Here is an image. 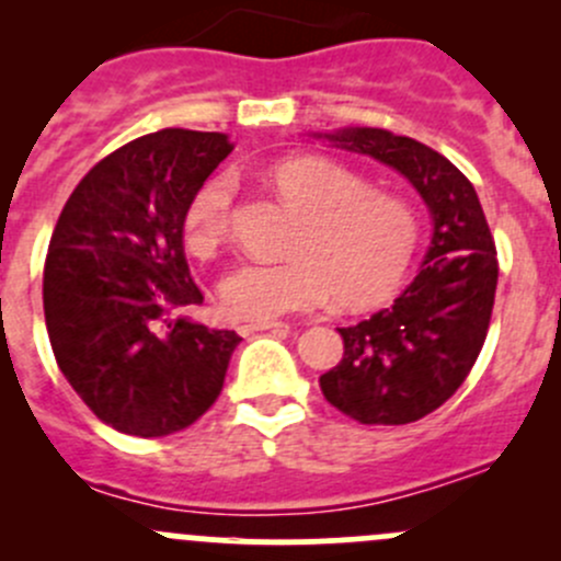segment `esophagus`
Instances as JSON below:
<instances>
[{
	"label": "esophagus",
	"instance_id": "obj_1",
	"mask_svg": "<svg viewBox=\"0 0 561 561\" xmlns=\"http://www.w3.org/2000/svg\"><path fill=\"white\" fill-rule=\"evenodd\" d=\"M279 328H287V322H279V320L249 322V325H239V333H241V336H249V333H257V331H279Z\"/></svg>",
	"mask_w": 561,
	"mask_h": 561
}]
</instances>
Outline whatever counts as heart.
<instances>
[{
  "label": "heart",
  "mask_w": 561,
  "mask_h": 561,
  "mask_svg": "<svg viewBox=\"0 0 561 561\" xmlns=\"http://www.w3.org/2000/svg\"><path fill=\"white\" fill-rule=\"evenodd\" d=\"M276 195L301 214L287 263H241L219 285L236 320H276L336 298L342 309L386 301L415 257L421 222L396 192L375 190L353 168L322 154H293L268 171ZM233 230L230 179L214 175L184 214L186 249L214 257Z\"/></svg>",
  "instance_id": "b5f03b06"
}]
</instances>
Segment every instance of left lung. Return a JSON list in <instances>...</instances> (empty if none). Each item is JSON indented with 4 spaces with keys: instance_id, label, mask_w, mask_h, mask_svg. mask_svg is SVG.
<instances>
[{
    "instance_id": "obj_1",
    "label": "left lung",
    "mask_w": 561,
    "mask_h": 561,
    "mask_svg": "<svg viewBox=\"0 0 561 561\" xmlns=\"http://www.w3.org/2000/svg\"><path fill=\"white\" fill-rule=\"evenodd\" d=\"M404 175L432 214V244L393 307L339 328L344 355L322 396L366 426H401L443 407L467 380L494 309L496 247L478 192L450 160L380 127L317 133Z\"/></svg>"
}]
</instances>
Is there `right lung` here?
<instances>
[{
  "label": "right lung",
  "instance_id": "obj_1",
  "mask_svg": "<svg viewBox=\"0 0 561 561\" xmlns=\"http://www.w3.org/2000/svg\"><path fill=\"white\" fill-rule=\"evenodd\" d=\"M230 151L228 135L179 127L129 140L83 175L50 236L43 309L56 364L122 434L192 426L217 401L241 342L184 314L203 304L184 214Z\"/></svg>",
  "mask_w": 561,
  "mask_h": 561
}]
</instances>
